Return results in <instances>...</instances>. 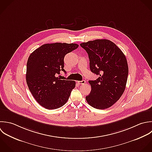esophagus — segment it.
I'll use <instances>...</instances> for the list:
<instances>
[{
  "label": "esophagus",
  "instance_id": "34e87169",
  "mask_svg": "<svg viewBox=\"0 0 152 152\" xmlns=\"http://www.w3.org/2000/svg\"><path fill=\"white\" fill-rule=\"evenodd\" d=\"M85 83H86V81L84 80H82V81H77V83H78L79 85H83V84H85Z\"/></svg>",
  "mask_w": 152,
  "mask_h": 152
}]
</instances>
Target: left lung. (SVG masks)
<instances>
[{
	"mask_svg": "<svg viewBox=\"0 0 152 152\" xmlns=\"http://www.w3.org/2000/svg\"><path fill=\"white\" fill-rule=\"evenodd\" d=\"M89 58L90 69L99 77L89 80L91 92L86 96L92 107L104 110L114 105L126 89L129 74L126 57L112 41L95 39L81 43Z\"/></svg>",
	"mask_w": 152,
	"mask_h": 152,
	"instance_id": "8db88e82",
	"label": "left lung"
}]
</instances>
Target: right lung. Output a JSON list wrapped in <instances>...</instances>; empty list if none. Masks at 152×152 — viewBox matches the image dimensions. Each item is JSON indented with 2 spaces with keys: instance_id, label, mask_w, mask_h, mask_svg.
Instances as JSON below:
<instances>
[{
  "instance_id": "1",
  "label": "right lung",
  "mask_w": 152,
  "mask_h": 152,
  "mask_svg": "<svg viewBox=\"0 0 152 152\" xmlns=\"http://www.w3.org/2000/svg\"><path fill=\"white\" fill-rule=\"evenodd\" d=\"M79 45L56 42L45 44L29 56L26 64V80L37 102L48 110L57 109L68 101L76 86L73 80H60L57 75L66 73L64 58Z\"/></svg>"
}]
</instances>
